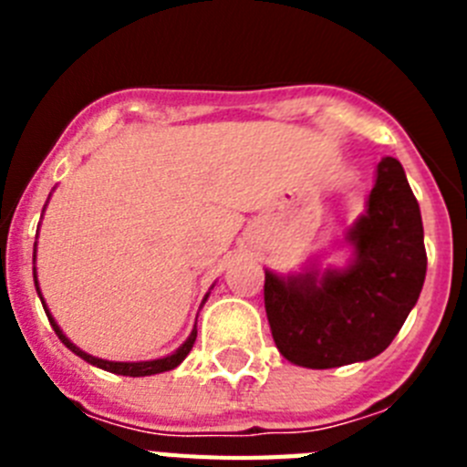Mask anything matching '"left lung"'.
Wrapping results in <instances>:
<instances>
[{"label": "left lung", "mask_w": 467, "mask_h": 467, "mask_svg": "<svg viewBox=\"0 0 467 467\" xmlns=\"http://www.w3.org/2000/svg\"><path fill=\"white\" fill-rule=\"evenodd\" d=\"M346 266L266 269L264 306L280 356L308 369L377 358L419 301L426 280L423 222L404 168L381 159L367 210L346 231Z\"/></svg>", "instance_id": "1"}]
</instances>
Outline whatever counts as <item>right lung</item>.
Instances as JSON below:
<instances>
[{"instance_id":"add662e5","label":"right lung","mask_w":467,"mask_h":467,"mask_svg":"<svg viewBox=\"0 0 467 467\" xmlns=\"http://www.w3.org/2000/svg\"><path fill=\"white\" fill-rule=\"evenodd\" d=\"M32 257H36V243H35V254ZM32 274H35V287H36V295H39L41 304H44V311H47L48 316V323H51V327L56 329L57 339L63 341L65 346H67L69 350H72L74 356H79L81 360H86L88 365L93 367H100V369H105V372H111V374H121V377H151V374H161V372H171V369H175L180 362L184 360V358L189 356V350H192L193 341H196V325H193L192 334L187 337V341H184L180 348L175 350V353H171V356L166 358H159V360H144V362H114V360H102V358H95V356H88L86 350H81L79 346H74L72 341L67 339L63 334V329H60V325L56 323V317L51 316V311L47 308V301H44V296H41L39 292V280H36V269H32ZM210 295V292H208ZM208 295L203 296V301H201V306L205 304V299H208Z\"/></svg>"}]
</instances>
